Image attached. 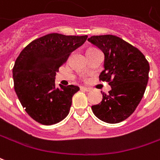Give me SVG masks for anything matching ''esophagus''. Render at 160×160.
Segmentation results:
<instances>
[{
	"label": "esophagus",
	"mask_w": 160,
	"mask_h": 160,
	"mask_svg": "<svg viewBox=\"0 0 160 160\" xmlns=\"http://www.w3.org/2000/svg\"><path fill=\"white\" fill-rule=\"evenodd\" d=\"M81 90H83V91L85 92H89L90 90H91V88H86V87H81Z\"/></svg>",
	"instance_id": "34e87169"
}]
</instances>
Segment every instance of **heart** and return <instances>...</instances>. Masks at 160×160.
I'll use <instances>...</instances> for the list:
<instances>
[{
  "label": "heart",
  "instance_id": "1",
  "mask_svg": "<svg viewBox=\"0 0 160 160\" xmlns=\"http://www.w3.org/2000/svg\"><path fill=\"white\" fill-rule=\"evenodd\" d=\"M91 49H92V48H91ZM89 50H90V49H89Z\"/></svg>",
  "mask_w": 160,
  "mask_h": 160
}]
</instances>
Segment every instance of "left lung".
I'll return each instance as SVG.
<instances>
[{
  "label": "left lung",
  "mask_w": 160,
  "mask_h": 160,
  "mask_svg": "<svg viewBox=\"0 0 160 160\" xmlns=\"http://www.w3.org/2000/svg\"><path fill=\"white\" fill-rule=\"evenodd\" d=\"M88 41L105 55L104 70L99 80L111 87L98 105L92 106L96 117L116 124L127 119L142 99L148 82L150 66L138 48L115 35H96Z\"/></svg>",
  "instance_id": "1"
}]
</instances>
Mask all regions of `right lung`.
I'll use <instances>...</instances> for the list:
<instances>
[{"mask_svg": "<svg viewBox=\"0 0 160 160\" xmlns=\"http://www.w3.org/2000/svg\"><path fill=\"white\" fill-rule=\"evenodd\" d=\"M88 35L49 33L30 42L13 68L14 90L28 114L42 125H53L69 113L73 94L80 88L55 86L58 69Z\"/></svg>", "mask_w": 160, "mask_h": 160, "instance_id": "1", "label": "right lung"}]
</instances>
